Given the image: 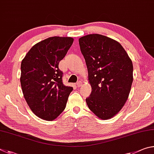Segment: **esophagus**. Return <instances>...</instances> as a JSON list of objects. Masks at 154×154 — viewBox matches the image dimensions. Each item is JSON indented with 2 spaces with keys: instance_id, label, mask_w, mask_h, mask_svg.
Here are the masks:
<instances>
[{
  "instance_id": "1",
  "label": "esophagus",
  "mask_w": 154,
  "mask_h": 154,
  "mask_svg": "<svg viewBox=\"0 0 154 154\" xmlns=\"http://www.w3.org/2000/svg\"><path fill=\"white\" fill-rule=\"evenodd\" d=\"M82 83L81 81H79L76 83V86L78 87H80L82 86Z\"/></svg>"
}]
</instances>
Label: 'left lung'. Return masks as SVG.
I'll list each match as a JSON object with an SVG mask.
<instances>
[{"label":"left lung","instance_id":"1","mask_svg":"<svg viewBox=\"0 0 154 154\" xmlns=\"http://www.w3.org/2000/svg\"><path fill=\"white\" fill-rule=\"evenodd\" d=\"M79 45L92 87L86 102L98 118L109 119L120 111L128 97L133 63L122 46L106 36L88 34L80 38Z\"/></svg>","mask_w":154,"mask_h":154}]
</instances>
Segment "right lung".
<instances>
[{
	"instance_id": "1",
	"label": "right lung",
	"mask_w": 154,
	"mask_h": 154,
	"mask_svg": "<svg viewBox=\"0 0 154 154\" xmlns=\"http://www.w3.org/2000/svg\"><path fill=\"white\" fill-rule=\"evenodd\" d=\"M73 42L71 37L48 38L34 45L21 61L23 97L34 114L43 120L57 118L73 90L63 84V72L59 69Z\"/></svg>"
}]
</instances>
